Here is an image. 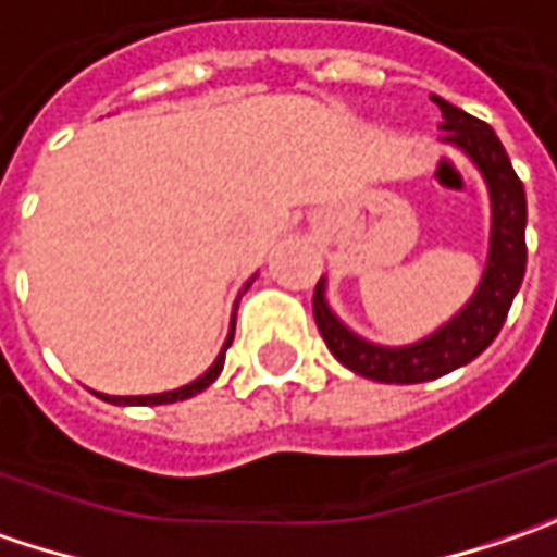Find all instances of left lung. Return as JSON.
<instances>
[{"label":"left lung","instance_id":"obj_1","mask_svg":"<svg viewBox=\"0 0 557 557\" xmlns=\"http://www.w3.org/2000/svg\"><path fill=\"white\" fill-rule=\"evenodd\" d=\"M443 111V143L461 149L471 158L473 168L483 174L490 202H493V231H490V258L486 271L471 296L448 324L433 330L411 346H376L371 339L351 333L324 299V277L314 286V321L324 336L326 349L339 364L355 374L376 380V383H423L465 368L480 351L498 336L515 302L520 280L527 271V196L523 183L511 168V158L498 143L496 131L476 121L468 111L455 109L451 102L430 96Z\"/></svg>","mask_w":557,"mask_h":557}]
</instances>
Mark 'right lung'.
I'll list each match as a JSON object with an SVG mask.
<instances>
[{
	"label": "right lung",
	"instance_id": "1",
	"mask_svg": "<svg viewBox=\"0 0 557 557\" xmlns=\"http://www.w3.org/2000/svg\"><path fill=\"white\" fill-rule=\"evenodd\" d=\"M252 283V280H249ZM249 283H246V289H249ZM239 305V302H236ZM233 330H236V314L231 318V333H227V343H224V349H221V355L214 358V364L208 368L206 374L196 376L193 383H186V386H181V389H168V393H152V396H106V393H96L99 399L111 401V405H168V401H183L189 399V396H196V393H202V389H208L218 376H221V371H224V355H227V349H231L233 343Z\"/></svg>",
	"mask_w": 557,
	"mask_h": 557
}]
</instances>
